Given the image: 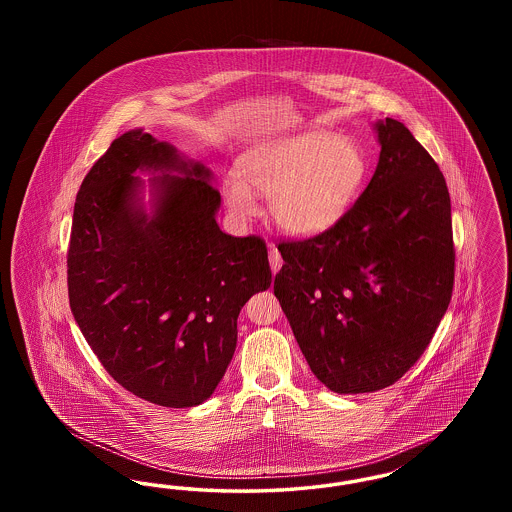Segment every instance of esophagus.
<instances>
[{
    "mask_svg": "<svg viewBox=\"0 0 512 512\" xmlns=\"http://www.w3.org/2000/svg\"><path fill=\"white\" fill-rule=\"evenodd\" d=\"M268 261H270V268H272V272L276 274L280 267H282V255L278 253V249L276 247H272L270 245V249H268Z\"/></svg>",
    "mask_w": 512,
    "mask_h": 512,
    "instance_id": "esophagus-1",
    "label": "esophagus"
}]
</instances>
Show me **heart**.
Returning <instances> with one entry per match:
<instances>
[{
	"label": "heart",
	"mask_w": 512,
	"mask_h": 512,
	"mask_svg": "<svg viewBox=\"0 0 512 512\" xmlns=\"http://www.w3.org/2000/svg\"><path fill=\"white\" fill-rule=\"evenodd\" d=\"M240 174L222 180V197L234 219H251L257 197H268L272 222L297 238L330 230L347 213L366 176L359 144L341 134L303 132L249 147L238 161Z\"/></svg>",
	"instance_id": "obj_1"
}]
</instances>
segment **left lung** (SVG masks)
<instances>
[{
    "label": "left lung",
    "mask_w": 512,
    "mask_h": 512,
    "mask_svg": "<svg viewBox=\"0 0 512 512\" xmlns=\"http://www.w3.org/2000/svg\"><path fill=\"white\" fill-rule=\"evenodd\" d=\"M380 159L330 230L280 242L274 295L318 380L336 393L395 384L426 351L455 280L451 199L403 122L374 124Z\"/></svg>",
    "instance_id": "1"
}]
</instances>
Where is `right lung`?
<instances>
[{"instance_id":"obj_1","label":"right lung","mask_w":512,"mask_h":512,"mask_svg":"<svg viewBox=\"0 0 512 512\" xmlns=\"http://www.w3.org/2000/svg\"><path fill=\"white\" fill-rule=\"evenodd\" d=\"M138 170L158 174L151 214ZM209 180L201 163L138 128L99 157L74 203V320L117 384L171 409L217 390L242 307L272 282L265 242L220 230V194Z\"/></svg>"}]
</instances>
